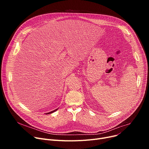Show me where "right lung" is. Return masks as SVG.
Returning <instances> with one entry per match:
<instances>
[{
	"mask_svg": "<svg viewBox=\"0 0 149 149\" xmlns=\"http://www.w3.org/2000/svg\"><path fill=\"white\" fill-rule=\"evenodd\" d=\"M58 109H55V110H54V111H51V112H48V113H46V114L47 115V114H50V113H53V112H56V111H57L58 110Z\"/></svg>",
	"mask_w": 149,
	"mask_h": 149,
	"instance_id": "obj_1",
	"label": "right lung"
}]
</instances>
